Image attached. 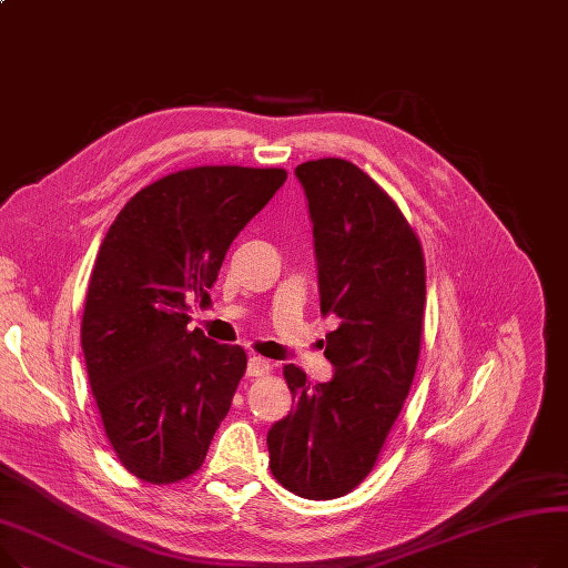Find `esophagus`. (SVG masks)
<instances>
[{
	"label": "esophagus",
	"instance_id": "1",
	"mask_svg": "<svg viewBox=\"0 0 568 568\" xmlns=\"http://www.w3.org/2000/svg\"><path fill=\"white\" fill-rule=\"evenodd\" d=\"M270 372H272V363L267 358H262V356H251L248 358V367H246L248 376H264Z\"/></svg>",
	"mask_w": 568,
	"mask_h": 568
}]
</instances>
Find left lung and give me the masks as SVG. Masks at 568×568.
<instances>
[{
	"label": "left lung",
	"instance_id": "1",
	"mask_svg": "<svg viewBox=\"0 0 568 568\" xmlns=\"http://www.w3.org/2000/svg\"><path fill=\"white\" fill-rule=\"evenodd\" d=\"M313 219L328 384L285 365L294 408L267 434L274 477L308 500L347 496L374 468L418 367L425 253L397 203L356 164L296 166Z\"/></svg>",
	"mask_w": 568,
	"mask_h": 568
}]
</instances>
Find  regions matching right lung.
Masks as SVG:
<instances>
[{
  "mask_svg": "<svg viewBox=\"0 0 568 568\" xmlns=\"http://www.w3.org/2000/svg\"><path fill=\"white\" fill-rule=\"evenodd\" d=\"M285 180V169H184L143 186L102 240L82 347L104 434L143 481L194 475L229 415L246 352L189 331V301H210L233 240Z\"/></svg>",
  "mask_w": 568,
  "mask_h": 568,
  "instance_id": "add662e5",
  "label": "right lung"
}]
</instances>
